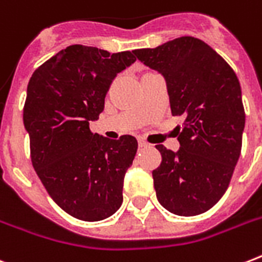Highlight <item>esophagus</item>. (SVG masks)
I'll use <instances>...</instances> for the list:
<instances>
[{
	"label": "esophagus",
	"instance_id": "obj_1",
	"mask_svg": "<svg viewBox=\"0 0 262 262\" xmlns=\"http://www.w3.org/2000/svg\"><path fill=\"white\" fill-rule=\"evenodd\" d=\"M139 145H140V147H148L149 144H148L144 139H139Z\"/></svg>",
	"mask_w": 262,
	"mask_h": 262
}]
</instances>
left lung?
Returning <instances> with one entry per match:
<instances>
[{
    "label": "left lung",
    "mask_w": 262,
    "mask_h": 262,
    "mask_svg": "<svg viewBox=\"0 0 262 262\" xmlns=\"http://www.w3.org/2000/svg\"><path fill=\"white\" fill-rule=\"evenodd\" d=\"M136 57L163 75L177 126V152L156 145L162 163L152 171L156 197L171 213L207 212L226 193L239 159L245 108L239 80L207 43L181 36Z\"/></svg>",
    "instance_id": "8db88e82"
}]
</instances>
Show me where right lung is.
Listing matches in <instances>:
<instances>
[{"label": "right lung", "mask_w": 262, "mask_h": 262, "mask_svg": "<svg viewBox=\"0 0 262 262\" xmlns=\"http://www.w3.org/2000/svg\"><path fill=\"white\" fill-rule=\"evenodd\" d=\"M135 61L133 51L111 54L72 45L40 65L27 87L23 121L32 166L55 204L76 219H106L123 201V178L137 140L92 133L90 121L104 108L117 73Z\"/></svg>", "instance_id": "right-lung-1"}]
</instances>
